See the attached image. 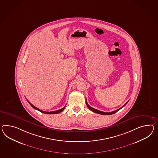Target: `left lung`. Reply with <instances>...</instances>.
I'll return each mask as SVG.
<instances>
[{"label":"left lung","instance_id":"1","mask_svg":"<svg viewBox=\"0 0 158 158\" xmlns=\"http://www.w3.org/2000/svg\"><path fill=\"white\" fill-rule=\"evenodd\" d=\"M86 105L88 106V107L89 108V109L90 110H92V111H93L94 112H95V113H98V114H105V115H110V114H114V113H116V112H117L118 110H119L120 109H122L123 107H124L125 105L127 104V102L126 103V104L124 105H123V106H122L121 108H120V109H117V110H114L113 112H101L100 110H97V109H94V108H93L92 107H91L90 106H89V104H88V102H87V101H86Z\"/></svg>","mask_w":158,"mask_h":158}]
</instances>
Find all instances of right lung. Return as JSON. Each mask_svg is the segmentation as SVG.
Listing matches in <instances>:
<instances>
[{"instance_id":"1","label":"right lung","mask_w":158,"mask_h":158,"mask_svg":"<svg viewBox=\"0 0 158 158\" xmlns=\"http://www.w3.org/2000/svg\"><path fill=\"white\" fill-rule=\"evenodd\" d=\"M27 101H28V102L30 104V105H31L33 108L36 109V110H38V111H40V112H41L42 113H46V114H57V113H60V112H61L62 111H63V110H64V109H65V106L63 108H62V109H59V110H56V111H53V112H45V111H44V110H42L41 109H38V108H36V107H35V106H34V105H32V104H31V103H30V102L27 100Z\"/></svg>"}]
</instances>
